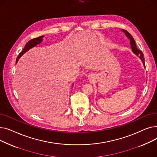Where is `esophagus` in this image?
<instances>
[{
  "mask_svg": "<svg viewBox=\"0 0 157 157\" xmlns=\"http://www.w3.org/2000/svg\"><path fill=\"white\" fill-rule=\"evenodd\" d=\"M89 77H90V78H91V77H92V75H90V76H89Z\"/></svg>",
  "mask_w": 157,
  "mask_h": 157,
  "instance_id": "obj_1",
  "label": "esophagus"
}]
</instances>
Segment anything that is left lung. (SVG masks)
<instances>
[{"label": "left lung", "instance_id": "obj_1", "mask_svg": "<svg viewBox=\"0 0 157 157\" xmlns=\"http://www.w3.org/2000/svg\"><path fill=\"white\" fill-rule=\"evenodd\" d=\"M123 32H124L125 33V34L127 35V36L128 37V38L130 39V45H131V47H132V49L133 52L137 54V55H139V56H140V59H141V60L143 61V65L145 67V62H144V55L143 53V52L139 50V49H137L136 45V43H135V40L134 39V38L132 37V36L129 33L127 32V31H125V30H123Z\"/></svg>", "mask_w": 157, "mask_h": 157}]
</instances>
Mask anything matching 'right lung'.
<instances>
[{
    "mask_svg": "<svg viewBox=\"0 0 157 157\" xmlns=\"http://www.w3.org/2000/svg\"><path fill=\"white\" fill-rule=\"evenodd\" d=\"M43 37V36H40V37H36V38H34L31 39L30 40H29V42L26 44L25 46L24 47V48L23 49V50L21 51V52L19 54V55L18 56L17 59H16V63L18 62V59H20V58L26 52H27L28 50H29V49L30 48H32V47H34L35 46H36L37 44H39L41 41H42V38Z\"/></svg>",
    "mask_w": 157,
    "mask_h": 157,
    "instance_id": "obj_1",
    "label": "right lung"
}]
</instances>
